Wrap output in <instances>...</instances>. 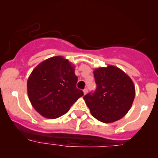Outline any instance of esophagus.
Listing matches in <instances>:
<instances>
[{"label": "esophagus", "mask_w": 158, "mask_h": 158, "mask_svg": "<svg viewBox=\"0 0 158 158\" xmlns=\"http://www.w3.org/2000/svg\"><path fill=\"white\" fill-rule=\"evenodd\" d=\"M83 93H84V94L85 95V94L88 93V89H87V88H85V89L83 90Z\"/></svg>", "instance_id": "esophagus-1"}]
</instances>
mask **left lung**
<instances>
[{"label": "left lung", "instance_id": "obj_1", "mask_svg": "<svg viewBox=\"0 0 158 158\" xmlns=\"http://www.w3.org/2000/svg\"><path fill=\"white\" fill-rule=\"evenodd\" d=\"M97 88L83 97L92 116L100 122L114 123L128 113L135 97L133 81L113 65L94 70Z\"/></svg>", "mask_w": 158, "mask_h": 158}]
</instances>
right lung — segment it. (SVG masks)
Listing matches in <instances>:
<instances>
[{"label":"right lung","mask_w":158,"mask_h":158,"mask_svg":"<svg viewBox=\"0 0 158 158\" xmlns=\"http://www.w3.org/2000/svg\"><path fill=\"white\" fill-rule=\"evenodd\" d=\"M75 66L63 56H53L34 68L27 80V94L32 107L48 119L64 115L84 95L77 89Z\"/></svg>","instance_id":"obj_1"}]
</instances>
